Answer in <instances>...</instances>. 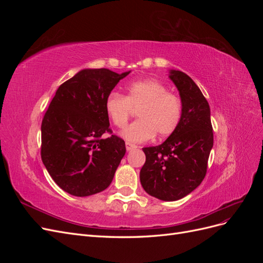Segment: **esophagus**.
Wrapping results in <instances>:
<instances>
[{
  "label": "esophagus",
  "instance_id": "34e87169",
  "mask_svg": "<svg viewBox=\"0 0 263 263\" xmlns=\"http://www.w3.org/2000/svg\"><path fill=\"white\" fill-rule=\"evenodd\" d=\"M136 148H137L136 145L130 144V142H126V149H127V151H132V150L136 149Z\"/></svg>",
  "mask_w": 263,
  "mask_h": 263
}]
</instances>
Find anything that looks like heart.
Listing matches in <instances>:
<instances>
[{
  "label": "heart",
  "mask_w": 263,
  "mask_h": 263,
  "mask_svg": "<svg viewBox=\"0 0 263 263\" xmlns=\"http://www.w3.org/2000/svg\"><path fill=\"white\" fill-rule=\"evenodd\" d=\"M105 112L115 126L124 127L137 109L138 121L127 126L121 135L130 142H144L168 137L178 128L182 117V102L166 86L156 80H141L126 86L125 97L110 93L105 100Z\"/></svg>",
  "instance_id": "b5f03b06"
}]
</instances>
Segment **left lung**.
Masks as SVG:
<instances>
[{"mask_svg":"<svg viewBox=\"0 0 263 263\" xmlns=\"http://www.w3.org/2000/svg\"><path fill=\"white\" fill-rule=\"evenodd\" d=\"M182 102L178 128L161 145L142 148L146 162L140 183L161 201H178L194 191L205 178L214 136L211 109L195 82L179 70L169 71Z\"/></svg>","mask_w":263,"mask_h":263,"instance_id":"1","label":"left lung"}]
</instances>
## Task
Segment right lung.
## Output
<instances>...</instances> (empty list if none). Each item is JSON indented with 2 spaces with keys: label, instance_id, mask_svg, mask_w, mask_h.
Returning <instances> with one entry per match:
<instances>
[{
  "label": "right lung",
  "instance_id": "1",
  "mask_svg": "<svg viewBox=\"0 0 263 263\" xmlns=\"http://www.w3.org/2000/svg\"><path fill=\"white\" fill-rule=\"evenodd\" d=\"M130 71L83 69L59 87L42 123V160L67 193L90 196L112 183L125 141L109 129L105 100Z\"/></svg>",
  "mask_w": 263,
  "mask_h": 263
}]
</instances>
